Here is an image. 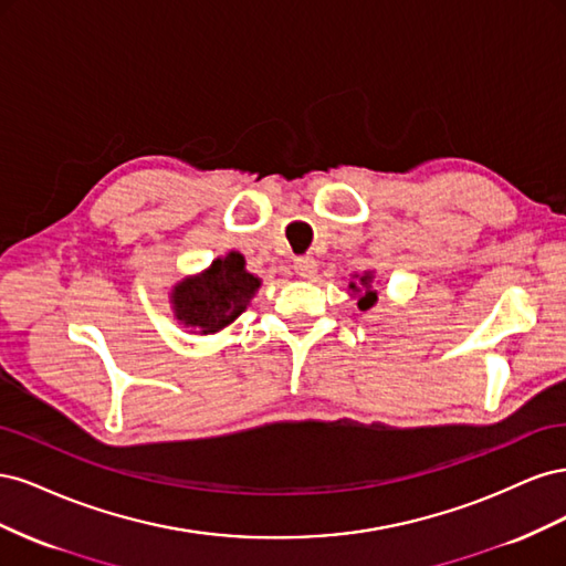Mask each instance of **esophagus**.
<instances>
[{
    "label": "esophagus",
    "mask_w": 566,
    "mask_h": 566,
    "mask_svg": "<svg viewBox=\"0 0 566 566\" xmlns=\"http://www.w3.org/2000/svg\"><path fill=\"white\" fill-rule=\"evenodd\" d=\"M293 266H295V273L300 279H314L316 271H318V264H316L314 256H297Z\"/></svg>",
    "instance_id": "34e87169"
}]
</instances>
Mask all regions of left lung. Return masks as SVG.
<instances>
[{"instance_id":"8db88e82","label":"left lung","mask_w":566,"mask_h":566,"mask_svg":"<svg viewBox=\"0 0 566 566\" xmlns=\"http://www.w3.org/2000/svg\"><path fill=\"white\" fill-rule=\"evenodd\" d=\"M373 271H366V273H361V276H354V281L349 283V290H352V295L354 297H358V310L361 312H368V310H373L375 306V302H378V293H375L373 290Z\"/></svg>"}]
</instances>
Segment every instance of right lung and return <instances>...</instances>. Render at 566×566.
I'll use <instances>...</instances> for the list:
<instances>
[{
    "label": "right lung",
    "instance_id": "add662e5",
    "mask_svg": "<svg viewBox=\"0 0 566 566\" xmlns=\"http://www.w3.org/2000/svg\"><path fill=\"white\" fill-rule=\"evenodd\" d=\"M262 281L245 269L241 252L219 256L198 276L179 281L172 290L175 318L200 335H212L241 316Z\"/></svg>",
    "mask_w": 566,
    "mask_h": 566
}]
</instances>
